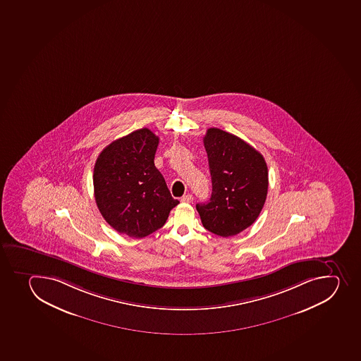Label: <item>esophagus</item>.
<instances>
[{"label": "esophagus", "instance_id": "34e87169", "mask_svg": "<svg viewBox=\"0 0 361 361\" xmlns=\"http://www.w3.org/2000/svg\"><path fill=\"white\" fill-rule=\"evenodd\" d=\"M192 201V194H187V195H183L181 197V202L183 203H190Z\"/></svg>", "mask_w": 361, "mask_h": 361}]
</instances>
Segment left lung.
<instances>
[{
	"label": "left lung",
	"instance_id": "1",
	"mask_svg": "<svg viewBox=\"0 0 361 361\" xmlns=\"http://www.w3.org/2000/svg\"><path fill=\"white\" fill-rule=\"evenodd\" d=\"M212 176V196L197 203L203 227L222 237L250 227L268 194V167L263 155L240 137L208 128L203 137Z\"/></svg>",
	"mask_w": 361,
	"mask_h": 361
}]
</instances>
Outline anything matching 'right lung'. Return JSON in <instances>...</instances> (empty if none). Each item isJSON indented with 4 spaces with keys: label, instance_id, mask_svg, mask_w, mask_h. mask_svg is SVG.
I'll list each match as a JSON object with an SVG mask.
<instances>
[{
    "label": "right lung",
    "instance_id": "right-lung-1",
    "mask_svg": "<svg viewBox=\"0 0 361 361\" xmlns=\"http://www.w3.org/2000/svg\"><path fill=\"white\" fill-rule=\"evenodd\" d=\"M159 137L140 128L104 148L93 171L97 207L114 231L142 238L166 224L179 204L154 166Z\"/></svg>",
    "mask_w": 361,
    "mask_h": 361
}]
</instances>
